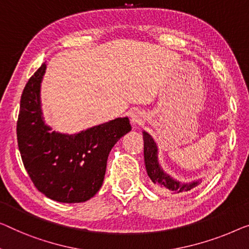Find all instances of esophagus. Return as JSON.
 <instances>
[{
  "mask_svg": "<svg viewBox=\"0 0 249 249\" xmlns=\"http://www.w3.org/2000/svg\"><path fill=\"white\" fill-rule=\"evenodd\" d=\"M131 123L132 125L137 126L143 123V115L140 112H134L131 115Z\"/></svg>",
  "mask_w": 249,
  "mask_h": 249,
  "instance_id": "esophagus-1",
  "label": "esophagus"
}]
</instances>
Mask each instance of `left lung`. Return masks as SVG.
Here are the masks:
<instances>
[{"instance_id":"obj_1","label":"left lung","mask_w":249,"mask_h":249,"mask_svg":"<svg viewBox=\"0 0 249 249\" xmlns=\"http://www.w3.org/2000/svg\"><path fill=\"white\" fill-rule=\"evenodd\" d=\"M144 140V161L147 176L159 191L161 192H172V194H182V192L190 191L196 188L201 180H196L192 182L182 183L180 181L173 179L171 176L164 172L161 168L158 159V146L147 132H143Z\"/></svg>"}]
</instances>
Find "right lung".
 <instances>
[{
	"label": "right lung",
	"instance_id": "right-lung-1",
	"mask_svg": "<svg viewBox=\"0 0 249 249\" xmlns=\"http://www.w3.org/2000/svg\"><path fill=\"white\" fill-rule=\"evenodd\" d=\"M46 62L25 85L17 123L22 162L36 188L64 203L87 201L101 189L107 159L122 136L131 131L127 117H118L76 134L53 131L44 123L41 81Z\"/></svg>",
	"mask_w": 249,
	"mask_h": 249
}]
</instances>
